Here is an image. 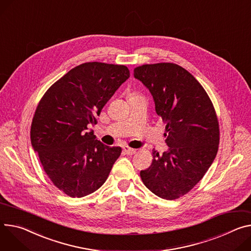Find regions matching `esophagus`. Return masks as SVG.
Instances as JSON below:
<instances>
[{"label": "esophagus", "mask_w": 251, "mask_h": 251, "mask_svg": "<svg viewBox=\"0 0 251 251\" xmlns=\"http://www.w3.org/2000/svg\"><path fill=\"white\" fill-rule=\"evenodd\" d=\"M124 152L127 155H133V154L136 153V149H133V148H130V147H124Z\"/></svg>", "instance_id": "1"}]
</instances>
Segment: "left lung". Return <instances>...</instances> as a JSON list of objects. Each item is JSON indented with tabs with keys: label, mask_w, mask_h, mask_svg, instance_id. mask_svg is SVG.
I'll use <instances>...</instances> for the list:
<instances>
[{
	"label": "left lung",
	"mask_w": 251,
	"mask_h": 251,
	"mask_svg": "<svg viewBox=\"0 0 251 251\" xmlns=\"http://www.w3.org/2000/svg\"><path fill=\"white\" fill-rule=\"evenodd\" d=\"M134 77L152 94L169 146L162 155L152 151V164L140 172L141 179L158 197L177 199L203 178L217 154L220 132L214 106L201 84L177 64L142 65L135 68Z\"/></svg>",
	"instance_id": "1"
}]
</instances>
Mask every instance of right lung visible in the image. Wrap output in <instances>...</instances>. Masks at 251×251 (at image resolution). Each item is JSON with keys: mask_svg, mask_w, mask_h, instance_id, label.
I'll use <instances>...</instances> for the list:
<instances>
[{"mask_svg": "<svg viewBox=\"0 0 251 251\" xmlns=\"http://www.w3.org/2000/svg\"><path fill=\"white\" fill-rule=\"evenodd\" d=\"M130 77L124 65L101 62L81 64L56 81L41 98L31 125V142L52 181L70 197H84L99 189L120 147L96 139L88 125L116 90Z\"/></svg>", "mask_w": 251, "mask_h": 251, "instance_id": "obj_1", "label": "right lung"}]
</instances>
